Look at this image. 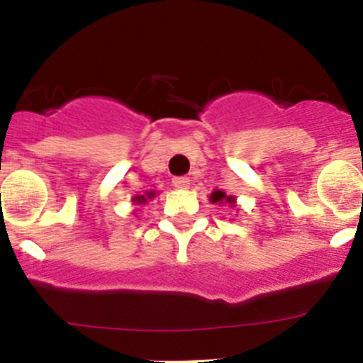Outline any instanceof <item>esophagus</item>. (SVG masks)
I'll use <instances>...</instances> for the list:
<instances>
[{"label": "esophagus", "mask_w": 363, "mask_h": 363, "mask_svg": "<svg viewBox=\"0 0 363 363\" xmlns=\"http://www.w3.org/2000/svg\"><path fill=\"white\" fill-rule=\"evenodd\" d=\"M189 184H191V179L187 176H176V178H172V185L176 189H189Z\"/></svg>", "instance_id": "esophagus-1"}]
</instances>
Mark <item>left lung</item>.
<instances>
[{
    "label": "left lung",
    "mask_w": 363,
    "mask_h": 363,
    "mask_svg": "<svg viewBox=\"0 0 363 363\" xmlns=\"http://www.w3.org/2000/svg\"><path fill=\"white\" fill-rule=\"evenodd\" d=\"M211 201H213V203H218V201H227V203L233 205L234 203V198L233 196H227L225 192L214 191L213 194H211Z\"/></svg>",
    "instance_id": "obj_1"
}]
</instances>
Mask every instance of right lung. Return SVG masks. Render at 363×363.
<instances>
[{"mask_svg":"<svg viewBox=\"0 0 363 363\" xmlns=\"http://www.w3.org/2000/svg\"><path fill=\"white\" fill-rule=\"evenodd\" d=\"M152 194H154V192H147V198H150V196H152ZM147 198L145 196H136V198H134V201H138V203H143V201H145Z\"/></svg>","mask_w":363,"mask_h":363,"instance_id":"obj_1","label":"right lung"}]
</instances>
